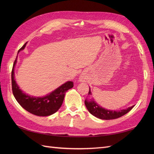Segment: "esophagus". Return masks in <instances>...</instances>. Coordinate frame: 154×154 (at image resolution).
<instances>
[{"instance_id":"obj_1","label":"esophagus","mask_w":154,"mask_h":154,"mask_svg":"<svg viewBox=\"0 0 154 154\" xmlns=\"http://www.w3.org/2000/svg\"><path fill=\"white\" fill-rule=\"evenodd\" d=\"M83 80V78H81V80Z\"/></svg>"}]
</instances>
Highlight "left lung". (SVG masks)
Here are the masks:
<instances>
[{
  "label": "left lung",
  "mask_w": 154,
  "mask_h": 154,
  "mask_svg": "<svg viewBox=\"0 0 154 154\" xmlns=\"http://www.w3.org/2000/svg\"><path fill=\"white\" fill-rule=\"evenodd\" d=\"M88 94H92L90 91V88L89 91H88ZM85 105L87 107V110L89 111V112L92 115L95 116V117L97 118L105 120L114 119L122 117V116H124L125 114L128 113L129 111L131 110L134 107V106H132L131 107H128L127 109H123L119 111L109 110H106L104 108H102L101 106L97 105L96 102L92 100L90 101L85 100Z\"/></svg>",
  "instance_id": "8db88e82"
}]
</instances>
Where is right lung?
<instances>
[{"instance_id": "obj_1", "label": "right lung", "mask_w": 154, "mask_h": 154, "mask_svg": "<svg viewBox=\"0 0 154 154\" xmlns=\"http://www.w3.org/2000/svg\"><path fill=\"white\" fill-rule=\"evenodd\" d=\"M26 43L18 50L25 48ZM17 57L14 62L11 71V85L14 97L22 107L29 112L38 116H48L57 112L62 106L66 92L73 87L72 82H67L57 89L44 97H33L23 92L15 80L14 69L17 63Z\"/></svg>"}]
</instances>
